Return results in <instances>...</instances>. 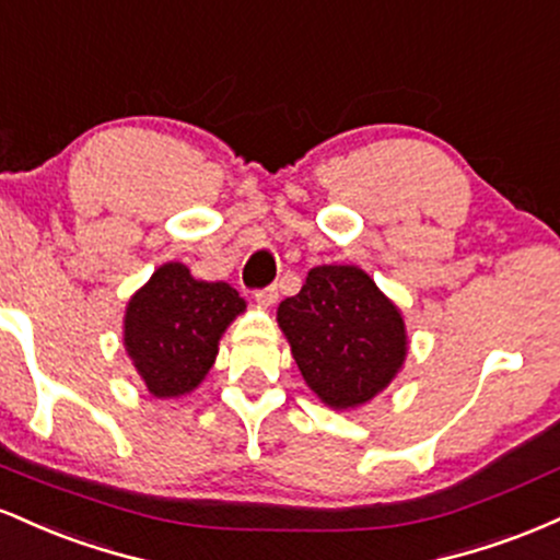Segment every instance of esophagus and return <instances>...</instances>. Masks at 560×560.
Listing matches in <instances>:
<instances>
[{"label":"esophagus","mask_w":560,"mask_h":560,"mask_svg":"<svg viewBox=\"0 0 560 560\" xmlns=\"http://www.w3.org/2000/svg\"><path fill=\"white\" fill-rule=\"evenodd\" d=\"M255 300H258L262 307H271L273 302L279 300V289H276L273 284L271 287H262V289H258V292H255Z\"/></svg>","instance_id":"obj_1"}]
</instances>
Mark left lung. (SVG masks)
I'll list each match as a JSON object with an SVG mask.
<instances>
[{
	"label": "left lung",
	"instance_id": "obj_1",
	"mask_svg": "<svg viewBox=\"0 0 560 560\" xmlns=\"http://www.w3.org/2000/svg\"><path fill=\"white\" fill-rule=\"evenodd\" d=\"M302 378L331 408L369 402L405 361L400 311L355 266H318L279 305Z\"/></svg>",
	"mask_w": 560,
	"mask_h": 560
}]
</instances>
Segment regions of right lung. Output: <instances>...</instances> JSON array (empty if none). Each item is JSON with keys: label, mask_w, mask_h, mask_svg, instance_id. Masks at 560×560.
Listing matches in <instances>:
<instances>
[{"label": "right lung", "mask_w": 560, "mask_h": 560, "mask_svg": "<svg viewBox=\"0 0 560 560\" xmlns=\"http://www.w3.org/2000/svg\"><path fill=\"white\" fill-rule=\"evenodd\" d=\"M244 311L223 281H197L182 262H165L126 307V350L155 397L186 395L218 355V339Z\"/></svg>", "instance_id": "obj_1"}]
</instances>
